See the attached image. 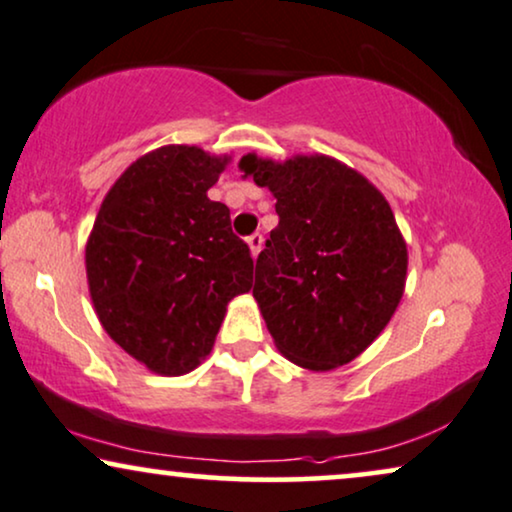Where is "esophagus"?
<instances>
[{"mask_svg":"<svg viewBox=\"0 0 512 512\" xmlns=\"http://www.w3.org/2000/svg\"><path fill=\"white\" fill-rule=\"evenodd\" d=\"M248 245H250L252 257H257V255H260L262 245H264V236H262V234H252V236H248Z\"/></svg>","mask_w":512,"mask_h":512,"instance_id":"obj_1","label":"esophagus"}]
</instances>
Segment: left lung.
<instances>
[{"label": "left lung", "instance_id": "left-lung-1", "mask_svg": "<svg viewBox=\"0 0 512 512\" xmlns=\"http://www.w3.org/2000/svg\"><path fill=\"white\" fill-rule=\"evenodd\" d=\"M238 166L276 199L278 227L257 257L252 295L278 351L316 372L351 363L405 290L407 245L391 206L323 154L283 163L248 154Z\"/></svg>", "mask_w": 512, "mask_h": 512}]
</instances>
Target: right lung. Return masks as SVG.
<instances>
[{"label":"right lung","mask_w":512,"mask_h":512,"mask_svg":"<svg viewBox=\"0 0 512 512\" xmlns=\"http://www.w3.org/2000/svg\"><path fill=\"white\" fill-rule=\"evenodd\" d=\"M229 163L199 147L154 149L124 170L86 243L88 290L107 335L156 374L192 372L227 304L252 288L248 243L208 189Z\"/></svg>","instance_id":"right-lung-1"}]
</instances>
